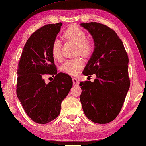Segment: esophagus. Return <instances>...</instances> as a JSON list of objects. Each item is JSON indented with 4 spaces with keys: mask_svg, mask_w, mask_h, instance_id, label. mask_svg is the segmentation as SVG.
<instances>
[{
    "mask_svg": "<svg viewBox=\"0 0 146 146\" xmlns=\"http://www.w3.org/2000/svg\"><path fill=\"white\" fill-rule=\"evenodd\" d=\"M73 83L74 86H77V85H78V84H79V82H78L77 78H73Z\"/></svg>",
    "mask_w": 146,
    "mask_h": 146,
    "instance_id": "34e87169",
    "label": "esophagus"
}]
</instances>
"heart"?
I'll use <instances>...</instances> for the list:
<instances>
[{"label": "heart", "mask_w": 146, "mask_h": 146, "mask_svg": "<svg viewBox=\"0 0 146 146\" xmlns=\"http://www.w3.org/2000/svg\"><path fill=\"white\" fill-rule=\"evenodd\" d=\"M64 36L68 40L77 44V52L84 56H88L94 50L92 41L86 39V34L82 29L76 25L69 27L65 31ZM52 56L56 59L61 56V44L58 40H55L52 44ZM84 66V61L80 58L68 60L62 65V71L71 75H76Z\"/></svg>", "instance_id": "heart-1"}]
</instances>
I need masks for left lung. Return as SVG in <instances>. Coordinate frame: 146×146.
I'll return each instance as SVG.
<instances>
[{"mask_svg":"<svg viewBox=\"0 0 146 146\" xmlns=\"http://www.w3.org/2000/svg\"><path fill=\"white\" fill-rule=\"evenodd\" d=\"M80 26L92 34L95 45L82 73L97 77L93 82L80 83L82 109L94 123H110L121 111L130 87L128 55L117 34L106 25L91 22Z\"/></svg>","mask_w":146,"mask_h":146,"instance_id":"obj_1","label":"left lung"}]
</instances>
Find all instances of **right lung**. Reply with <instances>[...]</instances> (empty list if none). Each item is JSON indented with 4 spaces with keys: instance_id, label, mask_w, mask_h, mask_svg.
<instances>
[{
    "instance_id": "right-lung-1",
    "label": "right lung",
    "mask_w": 146,
    "mask_h": 146,
    "mask_svg": "<svg viewBox=\"0 0 146 146\" xmlns=\"http://www.w3.org/2000/svg\"><path fill=\"white\" fill-rule=\"evenodd\" d=\"M62 23L41 27L28 39L18 64L16 92L25 112L32 121L46 124L58 116L62 101L73 86L70 76L57 73L51 46ZM52 75L47 84L44 77Z\"/></svg>"
}]
</instances>
